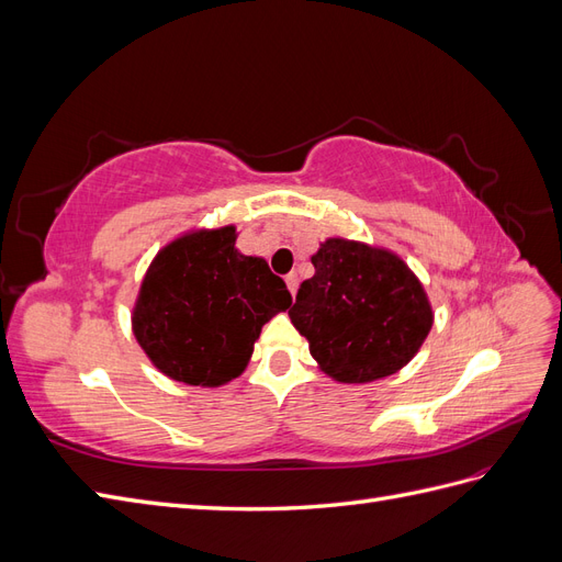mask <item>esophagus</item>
<instances>
[{
  "instance_id": "esophagus-1",
  "label": "esophagus",
  "mask_w": 562,
  "mask_h": 562,
  "mask_svg": "<svg viewBox=\"0 0 562 562\" xmlns=\"http://www.w3.org/2000/svg\"><path fill=\"white\" fill-rule=\"evenodd\" d=\"M285 283H288V291H291V293H293V297H295V293H297V283H300V279H297L295 271H291V274L285 277Z\"/></svg>"
}]
</instances>
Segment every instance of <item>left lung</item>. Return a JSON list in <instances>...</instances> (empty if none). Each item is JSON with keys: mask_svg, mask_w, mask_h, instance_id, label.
<instances>
[{"mask_svg": "<svg viewBox=\"0 0 562 562\" xmlns=\"http://www.w3.org/2000/svg\"><path fill=\"white\" fill-rule=\"evenodd\" d=\"M288 312L328 378L366 384L394 375L427 339L434 312L424 285L396 252L326 239L312 255Z\"/></svg>", "mask_w": 562, "mask_h": 562, "instance_id": "8db88e82", "label": "left lung"}]
</instances>
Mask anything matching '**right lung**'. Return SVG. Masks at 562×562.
<instances>
[{
	"instance_id": "add662e5",
	"label": "right lung",
	"mask_w": 562,
	"mask_h": 562,
	"mask_svg": "<svg viewBox=\"0 0 562 562\" xmlns=\"http://www.w3.org/2000/svg\"><path fill=\"white\" fill-rule=\"evenodd\" d=\"M281 277L236 248V227L178 236L151 260L133 335L166 378L220 386L246 370L265 323L291 307Z\"/></svg>"
}]
</instances>
